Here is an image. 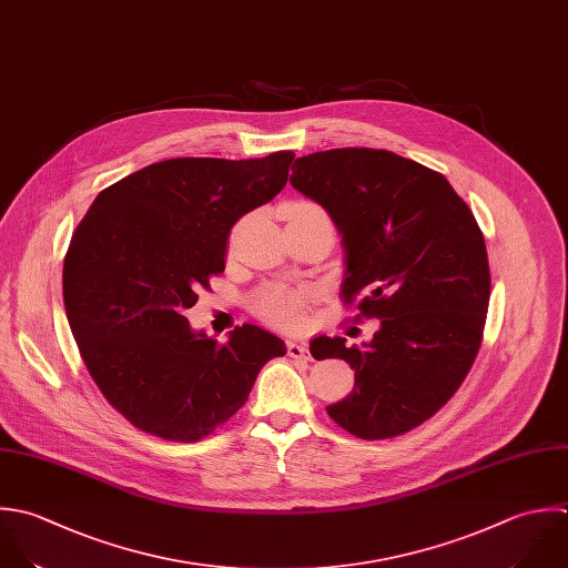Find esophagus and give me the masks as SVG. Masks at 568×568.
Wrapping results in <instances>:
<instances>
[{
	"instance_id": "34e87169",
	"label": "esophagus",
	"mask_w": 568,
	"mask_h": 568,
	"mask_svg": "<svg viewBox=\"0 0 568 568\" xmlns=\"http://www.w3.org/2000/svg\"><path fill=\"white\" fill-rule=\"evenodd\" d=\"M287 356H292V358H301V361H310V349H307L303 343H294V341H290V343H287Z\"/></svg>"
}]
</instances>
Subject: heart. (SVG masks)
I'll list each match as a JSON object with an SVG mask.
<instances>
[{
	"label": "heart",
	"instance_id": "obj_1",
	"mask_svg": "<svg viewBox=\"0 0 568 568\" xmlns=\"http://www.w3.org/2000/svg\"><path fill=\"white\" fill-rule=\"evenodd\" d=\"M287 225H327L334 230L329 214L314 201H292L285 207ZM310 296L283 283H267L252 294V312L272 327L298 329L305 321Z\"/></svg>",
	"mask_w": 568,
	"mask_h": 568
}]
</instances>
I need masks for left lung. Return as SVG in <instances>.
Returning a JSON list of instances; mask_svg holds the SVG:
<instances>
[{"instance_id":"left-lung-1","label":"left lung","mask_w":568,"mask_h":568,"mask_svg":"<svg viewBox=\"0 0 568 568\" xmlns=\"http://www.w3.org/2000/svg\"><path fill=\"white\" fill-rule=\"evenodd\" d=\"M290 181L343 234V305H356L354 321H381L365 347L341 336L312 343L356 372L354 392L327 414L363 440L403 436L449 403L483 345L491 294L483 230L440 172L389 150L314 152L294 161Z\"/></svg>"}]
</instances>
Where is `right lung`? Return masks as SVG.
<instances>
[{
	"label": "right lung",
	"instance_id": "right-lung-1",
	"mask_svg": "<svg viewBox=\"0 0 568 568\" xmlns=\"http://www.w3.org/2000/svg\"><path fill=\"white\" fill-rule=\"evenodd\" d=\"M294 152L179 156L101 190L63 258V305L103 398L136 429L196 443L247 400L285 343L245 323L227 343L192 332L185 310L225 270L232 225L287 183Z\"/></svg>",
	"mask_w": 568,
	"mask_h": 568
}]
</instances>
